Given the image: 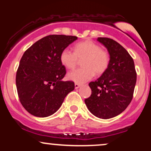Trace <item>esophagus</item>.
<instances>
[{"label": "esophagus", "instance_id": "esophagus-1", "mask_svg": "<svg viewBox=\"0 0 151 151\" xmlns=\"http://www.w3.org/2000/svg\"><path fill=\"white\" fill-rule=\"evenodd\" d=\"M79 86H80V84H78V83H75V84H74V87H75V89H78Z\"/></svg>", "mask_w": 151, "mask_h": 151}]
</instances>
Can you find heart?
Masks as SVG:
<instances>
[{"label": "heart", "mask_w": 151, "mask_h": 151, "mask_svg": "<svg viewBox=\"0 0 151 151\" xmlns=\"http://www.w3.org/2000/svg\"><path fill=\"white\" fill-rule=\"evenodd\" d=\"M83 67L77 69L67 74L71 81L84 83L94 76L104 73L109 65V55L106 50L91 40L78 42L74 47V51L66 47L60 54V61L67 69H74L79 60H82Z\"/></svg>", "instance_id": "1"}]
</instances>
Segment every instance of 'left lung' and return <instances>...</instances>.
Instances as JSON below:
<instances>
[{
  "label": "left lung",
  "instance_id": "1",
  "mask_svg": "<svg viewBox=\"0 0 151 151\" xmlns=\"http://www.w3.org/2000/svg\"><path fill=\"white\" fill-rule=\"evenodd\" d=\"M110 55L109 65L97 80L89 84L91 94L84 100L95 116L108 119L122 113L131 103L136 83L134 62L124 47L108 37H98Z\"/></svg>",
  "mask_w": 151,
  "mask_h": 151
}]
</instances>
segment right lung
I'll list each match as a JSON object with an SVG mask.
<instances>
[{"label": "right lung", "instance_id": "obj_1", "mask_svg": "<svg viewBox=\"0 0 151 151\" xmlns=\"http://www.w3.org/2000/svg\"><path fill=\"white\" fill-rule=\"evenodd\" d=\"M77 39L76 36L50 35L24 52L15 81L20 103L30 114L37 117L51 116L74 89L73 81L62 80L66 69L60 61V54Z\"/></svg>", "mask_w": 151, "mask_h": 151}]
</instances>
